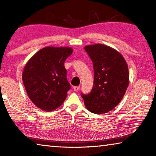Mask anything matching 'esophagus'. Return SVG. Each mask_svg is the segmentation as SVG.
Masks as SVG:
<instances>
[{
	"mask_svg": "<svg viewBox=\"0 0 156 156\" xmlns=\"http://www.w3.org/2000/svg\"><path fill=\"white\" fill-rule=\"evenodd\" d=\"M80 86H75V87H73V90H74V91H78L79 89H80Z\"/></svg>",
	"mask_w": 156,
	"mask_h": 156,
	"instance_id": "esophagus-1",
	"label": "esophagus"
}]
</instances>
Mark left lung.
Masks as SVG:
<instances>
[{"instance_id":"obj_1","label":"left lung","mask_w":156,"mask_h":156,"mask_svg":"<svg viewBox=\"0 0 156 156\" xmlns=\"http://www.w3.org/2000/svg\"><path fill=\"white\" fill-rule=\"evenodd\" d=\"M93 62L94 86L81 97L89 112L102 114L112 111L122 100L129 83L128 66L119 52L102 44L84 47Z\"/></svg>"}]
</instances>
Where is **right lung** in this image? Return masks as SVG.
Here are the masks:
<instances>
[{
	"label": "right lung",
	"mask_w": 156,
	"mask_h": 156,
	"mask_svg": "<svg viewBox=\"0 0 156 156\" xmlns=\"http://www.w3.org/2000/svg\"><path fill=\"white\" fill-rule=\"evenodd\" d=\"M70 47H47L34 55L23 73L28 96L36 106L51 112L61 105L71 85L64 62L72 54Z\"/></svg>",
	"instance_id": "obj_1"
}]
</instances>
